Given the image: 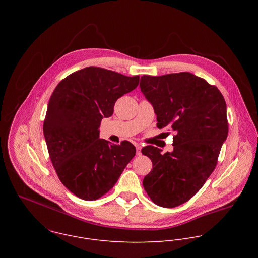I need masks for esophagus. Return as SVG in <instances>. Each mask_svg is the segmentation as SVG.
<instances>
[{"instance_id":"34e87169","label":"esophagus","mask_w":258,"mask_h":258,"mask_svg":"<svg viewBox=\"0 0 258 258\" xmlns=\"http://www.w3.org/2000/svg\"><path fill=\"white\" fill-rule=\"evenodd\" d=\"M135 147H136V154H137V156H140L141 155V145H139V144H135Z\"/></svg>"}]
</instances>
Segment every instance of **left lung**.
<instances>
[{
	"mask_svg": "<svg viewBox=\"0 0 258 258\" xmlns=\"http://www.w3.org/2000/svg\"><path fill=\"white\" fill-rule=\"evenodd\" d=\"M140 88L157 115V127L176 132L173 152L142 149L153 163L143 186L156 205L175 208L194 197L217 166L228 133L226 104L216 86L186 72L143 75Z\"/></svg>",
	"mask_w": 258,
	"mask_h": 258,
	"instance_id": "obj_1",
	"label": "left lung"
}]
</instances>
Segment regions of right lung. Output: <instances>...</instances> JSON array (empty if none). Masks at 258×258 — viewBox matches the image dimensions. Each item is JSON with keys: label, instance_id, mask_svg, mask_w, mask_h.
<instances>
[{"label": "right lung", "instance_id": "obj_1", "mask_svg": "<svg viewBox=\"0 0 258 258\" xmlns=\"http://www.w3.org/2000/svg\"><path fill=\"white\" fill-rule=\"evenodd\" d=\"M138 84L139 75L89 67L70 74L52 92L43 135L60 182L76 197H102L135 156L136 148L128 141L112 145L100 139L99 127L113 114L116 100Z\"/></svg>", "mask_w": 258, "mask_h": 258}]
</instances>
